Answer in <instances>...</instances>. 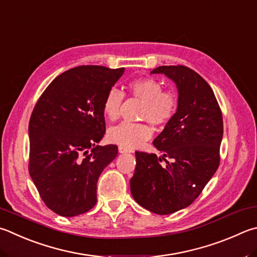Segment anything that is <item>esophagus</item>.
I'll return each mask as SVG.
<instances>
[{"mask_svg": "<svg viewBox=\"0 0 257 257\" xmlns=\"http://www.w3.org/2000/svg\"><path fill=\"white\" fill-rule=\"evenodd\" d=\"M118 151H119V153H121V154H124V153H130V151H129V149H127V148H124V147H122V146H119V148H118Z\"/></svg>", "mask_w": 257, "mask_h": 257, "instance_id": "1", "label": "esophagus"}]
</instances>
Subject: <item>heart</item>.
<instances>
[{
    "label": "heart",
    "instance_id": "1",
    "mask_svg": "<svg viewBox=\"0 0 257 257\" xmlns=\"http://www.w3.org/2000/svg\"><path fill=\"white\" fill-rule=\"evenodd\" d=\"M128 90L134 96L144 101L142 118L154 124H165L173 118L177 109V97L174 92L163 90L162 83L154 77L135 78L128 83ZM123 93L111 88L103 101V112L106 118L114 121L119 118ZM153 130L147 123L124 121L108 130V139L127 149L137 148L152 137Z\"/></svg>",
    "mask_w": 257,
    "mask_h": 257
}]
</instances>
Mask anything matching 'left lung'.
<instances>
[{
	"mask_svg": "<svg viewBox=\"0 0 257 257\" xmlns=\"http://www.w3.org/2000/svg\"><path fill=\"white\" fill-rule=\"evenodd\" d=\"M176 84L177 109L165 128L154 139L162 153L136 152V169L130 191L138 204L151 212L170 214L189 207L216 173L222 141L221 110L212 88L203 78L182 65L160 66ZM171 158L167 162L166 157ZM165 160L166 167L160 162Z\"/></svg>",
	"mask_w": 257,
	"mask_h": 257,
	"instance_id": "1",
	"label": "left lung"
}]
</instances>
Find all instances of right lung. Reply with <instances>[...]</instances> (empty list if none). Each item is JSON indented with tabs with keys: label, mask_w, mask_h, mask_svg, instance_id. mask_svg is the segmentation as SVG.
<instances>
[{
	"label": "right lung",
	"mask_w": 257,
	"mask_h": 257,
	"mask_svg": "<svg viewBox=\"0 0 257 257\" xmlns=\"http://www.w3.org/2000/svg\"><path fill=\"white\" fill-rule=\"evenodd\" d=\"M124 68L78 66L60 74L37 101L29 122V174L46 206L75 217L96 203V183L118 155L96 145L105 134L103 101Z\"/></svg>",
	"instance_id": "1"
}]
</instances>
